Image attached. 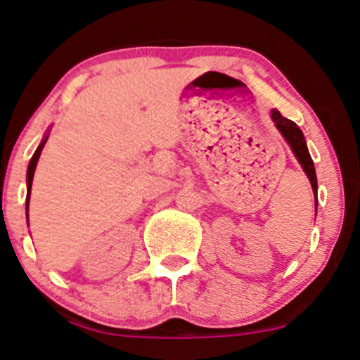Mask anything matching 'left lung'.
<instances>
[{
    "label": "left lung",
    "instance_id": "1",
    "mask_svg": "<svg viewBox=\"0 0 360 360\" xmlns=\"http://www.w3.org/2000/svg\"><path fill=\"white\" fill-rule=\"evenodd\" d=\"M271 119H274L276 129L281 132V136L285 137V141H287L290 147H292L293 154H295L298 162H300L302 167H304L305 174L309 176L311 189H314L315 202H317V174H315L314 161H311L309 149H307V142L304 139V134H302L300 129L297 127L295 122H292L290 119H285V117L281 115L278 110H271Z\"/></svg>",
    "mask_w": 360,
    "mask_h": 360
}]
</instances>
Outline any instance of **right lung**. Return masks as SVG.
<instances>
[{
  "label": "right lung",
  "instance_id": "1",
  "mask_svg": "<svg viewBox=\"0 0 360 360\" xmlns=\"http://www.w3.org/2000/svg\"><path fill=\"white\" fill-rule=\"evenodd\" d=\"M46 137L45 136V139H43V141L40 142V146L37 147V150H34V154H33V158H32V161H30V164H28V172H27V186H28V191H27V216H28V205H30V193H32V183H33V174H34V169H37V162H38V158H40V154H41V150H43V146H45V142H46Z\"/></svg>",
  "mask_w": 360,
  "mask_h": 360
}]
</instances>
